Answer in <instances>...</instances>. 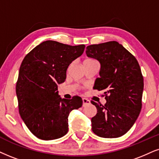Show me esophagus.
<instances>
[{
  "label": "esophagus",
  "mask_w": 159,
  "mask_h": 159,
  "mask_svg": "<svg viewBox=\"0 0 159 159\" xmlns=\"http://www.w3.org/2000/svg\"><path fill=\"white\" fill-rule=\"evenodd\" d=\"M89 104H90V100L86 99V98H83V106L89 105Z\"/></svg>",
  "instance_id": "obj_1"
}]
</instances>
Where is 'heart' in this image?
I'll list each match as a JSON object with an SVG mask.
<instances>
[{
  "label": "heart",
  "instance_id": "b5f03b06",
  "mask_svg": "<svg viewBox=\"0 0 159 159\" xmlns=\"http://www.w3.org/2000/svg\"><path fill=\"white\" fill-rule=\"evenodd\" d=\"M86 61H94V60H93V59H86V60H85Z\"/></svg>",
  "mask_w": 159,
  "mask_h": 159
}]
</instances>
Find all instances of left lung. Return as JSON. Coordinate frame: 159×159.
Masks as SVG:
<instances>
[{
    "label": "left lung",
    "mask_w": 159,
    "mask_h": 159,
    "mask_svg": "<svg viewBox=\"0 0 159 159\" xmlns=\"http://www.w3.org/2000/svg\"><path fill=\"white\" fill-rule=\"evenodd\" d=\"M88 57L100 64V78L93 89L103 90L105 105L91 103L97 108L92 118V129L103 138H117L134 125L142 108L144 81L137 60L116 41L86 47Z\"/></svg>",
    "instance_id": "obj_1"
}]
</instances>
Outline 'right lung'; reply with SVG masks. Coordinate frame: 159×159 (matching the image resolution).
Returning a JSON list of instances; mask_svg holds the SVG:
<instances>
[{
  "label": "right lung",
  "mask_w": 159,
  "mask_h": 159,
  "mask_svg": "<svg viewBox=\"0 0 159 159\" xmlns=\"http://www.w3.org/2000/svg\"><path fill=\"white\" fill-rule=\"evenodd\" d=\"M85 45L45 41L30 51L20 67L16 85L19 113L37 138L53 140L68 132V116L82 106L81 98L65 99L58 84L65 82L72 61L81 56Z\"/></svg>",
  "instance_id": "add662e5"
}]
</instances>
